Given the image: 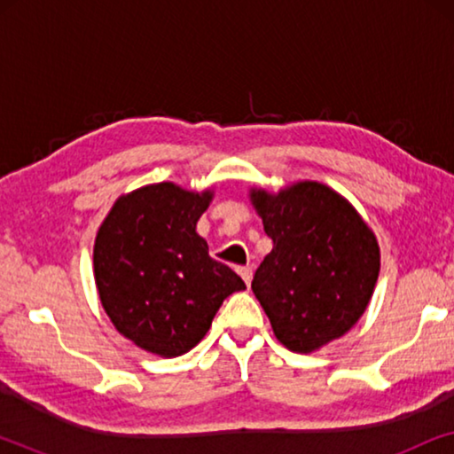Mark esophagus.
Returning <instances> with one entry per match:
<instances>
[{"label": "esophagus", "mask_w": 454, "mask_h": 454, "mask_svg": "<svg viewBox=\"0 0 454 454\" xmlns=\"http://www.w3.org/2000/svg\"><path fill=\"white\" fill-rule=\"evenodd\" d=\"M238 272H239V277L246 281L247 287H250V283H252V269H250V266H241V269H238Z\"/></svg>", "instance_id": "obj_1"}]
</instances>
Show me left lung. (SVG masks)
<instances>
[{
	"mask_svg": "<svg viewBox=\"0 0 454 454\" xmlns=\"http://www.w3.org/2000/svg\"><path fill=\"white\" fill-rule=\"evenodd\" d=\"M250 202L272 239L254 275V295L278 343L318 351L368 308L380 272L376 235L345 196L320 182L250 188Z\"/></svg>",
	"mask_w": 454,
	"mask_h": 454,
	"instance_id": "obj_1",
	"label": "left lung"
}]
</instances>
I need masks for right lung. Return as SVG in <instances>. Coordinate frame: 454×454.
<instances>
[{
	"label": "right lung",
	"mask_w": 454,
	"mask_h": 454,
	"mask_svg": "<svg viewBox=\"0 0 454 454\" xmlns=\"http://www.w3.org/2000/svg\"><path fill=\"white\" fill-rule=\"evenodd\" d=\"M215 190L148 184L117 198L95 238L98 300L115 331L159 357H177L208 333L221 303L246 283L208 256L196 223Z\"/></svg>",
	"instance_id": "1"
}]
</instances>
